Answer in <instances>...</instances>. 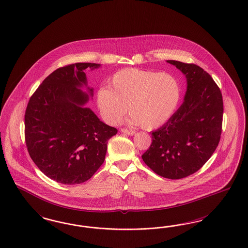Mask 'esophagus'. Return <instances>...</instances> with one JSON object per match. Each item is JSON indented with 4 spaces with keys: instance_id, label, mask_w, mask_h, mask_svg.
Wrapping results in <instances>:
<instances>
[{
    "instance_id": "1",
    "label": "esophagus",
    "mask_w": 248,
    "mask_h": 248,
    "mask_svg": "<svg viewBox=\"0 0 248 248\" xmlns=\"http://www.w3.org/2000/svg\"><path fill=\"white\" fill-rule=\"evenodd\" d=\"M120 131L123 132V133H125V134H128V135H134V134H135V131H133V130H128L127 128H121Z\"/></svg>"
}]
</instances>
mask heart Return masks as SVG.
Masks as SVG:
<instances>
[{
	"label": "heart",
	"mask_w": 248,
	"mask_h": 248,
	"mask_svg": "<svg viewBox=\"0 0 248 248\" xmlns=\"http://www.w3.org/2000/svg\"><path fill=\"white\" fill-rule=\"evenodd\" d=\"M182 89L172 75L127 68L115 73L110 87L96 92V103L105 120L119 124L127 111L128 121L152 130L166 124L180 104Z\"/></svg>",
	"instance_id": "1"
}]
</instances>
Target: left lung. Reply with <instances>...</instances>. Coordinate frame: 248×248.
Segmentation results:
<instances>
[{
  "label": "left lung",
  "mask_w": 248,
  "mask_h": 248,
  "mask_svg": "<svg viewBox=\"0 0 248 248\" xmlns=\"http://www.w3.org/2000/svg\"><path fill=\"white\" fill-rule=\"evenodd\" d=\"M187 80L184 103L166 124L152 131L144 162L158 175L178 180L200 170L220 141L224 104L220 88L199 65L167 60Z\"/></svg>",
  "instance_id": "8db88e82"
}]
</instances>
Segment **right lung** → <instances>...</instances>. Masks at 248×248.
Instances as JSON below:
<instances>
[{
  "mask_svg": "<svg viewBox=\"0 0 248 248\" xmlns=\"http://www.w3.org/2000/svg\"><path fill=\"white\" fill-rule=\"evenodd\" d=\"M99 66L77 63L56 69L27 105V150L41 171L57 183L78 184L90 179L104 162L108 140L118 132L84 107L93 96L84 70ZM83 86L88 93L79 89Z\"/></svg>",
  "mask_w": 248,
  "mask_h": 248,
  "instance_id": "add662e5",
  "label": "right lung"
}]
</instances>
